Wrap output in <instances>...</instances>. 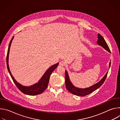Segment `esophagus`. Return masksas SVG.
<instances>
[{
	"label": "esophagus",
	"instance_id": "esophagus-1",
	"mask_svg": "<svg viewBox=\"0 0 120 120\" xmlns=\"http://www.w3.org/2000/svg\"><path fill=\"white\" fill-rule=\"evenodd\" d=\"M65 64V62L64 61H61L60 62H59V65L61 66H64Z\"/></svg>",
	"mask_w": 120,
	"mask_h": 120
}]
</instances>
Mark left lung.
Instances as JSON below:
<instances>
[{
  "label": "left lung",
  "instance_id": "1",
  "mask_svg": "<svg viewBox=\"0 0 120 120\" xmlns=\"http://www.w3.org/2000/svg\"><path fill=\"white\" fill-rule=\"evenodd\" d=\"M97 43L104 48L106 50L108 51L109 52L111 53L109 47L107 44L106 41H105L104 38L102 37L100 34H98V40L97 41ZM111 65V61L109 63V68ZM108 71L105 74V75L98 82L96 83V84L92 85V86L85 88H79L75 87L74 85L72 84L70 80L69 75L67 73V72L65 70V87L67 90L71 93L72 94L77 96H86L92 93L94 91L99 88L101 85L104 83L105 82Z\"/></svg>",
  "mask_w": 120,
  "mask_h": 120
}]
</instances>
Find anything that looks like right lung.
<instances>
[{"instance_id":"1","label":"right lung","mask_w":120,"mask_h":120,"mask_svg":"<svg viewBox=\"0 0 120 120\" xmlns=\"http://www.w3.org/2000/svg\"><path fill=\"white\" fill-rule=\"evenodd\" d=\"M14 38V37L12 38L10 43L9 44L8 53L7 56V65L8 70V72L16 86L19 88V89L24 94L29 95H35L41 94L42 93L47 87L49 81L50 76L52 74V73L57 68V66L58 65V63H57L52 66H51L49 67L47 71L45 72V73L43 75L42 77L40 79V80L38 81V82L37 83L33 84V85L30 86H25L24 85H21V84L19 83L18 82H17L14 79L13 76H12L11 72L10 71L9 65H8V56H9V50L11 46V44L12 41V40Z\"/></svg>"}]
</instances>
